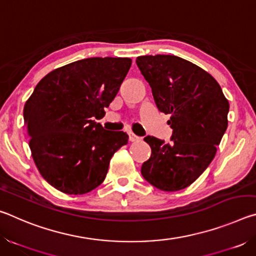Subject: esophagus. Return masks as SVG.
Returning <instances> with one entry per match:
<instances>
[{
  "mask_svg": "<svg viewBox=\"0 0 256 256\" xmlns=\"http://www.w3.org/2000/svg\"><path fill=\"white\" fill-rule=\"evenodd\" d=\"M128 138H130V141H132V142H134V141H138V140H140V138H138V136H136V134L131 133V132L128 133Z\"/></svg>",
  "mask_w": 256,
  "mask_h": 256,
  "instance_id": "esophagus-1",
  "label": "esophagus"
}]
</instances>
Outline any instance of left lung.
I'll return each mask as SVG.
<instances>
[{"label":"left lung","mask_w":256,"mask_h":256,"mask_svg":"<svg viewBox=\"0 0 256 256\" xmlns=\"http://www.w3.org/2000/svg\"><path fill=\"white\" fill-rule=\"evenodd\" d=\"M136 66L148 82L156 106L170 114V142L146 136L150 158L141 174L151 185L174 192L204 172L227 130L229 102L218 82L196 64L175 55H144Z\"/></svg>","instance_id":"1"}]
</instances>
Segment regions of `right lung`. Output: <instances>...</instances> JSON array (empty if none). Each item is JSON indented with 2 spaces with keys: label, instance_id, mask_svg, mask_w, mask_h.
I'll list each match as a JSON object with an SVG mask.
<instances>
[{
  "label": "right lung",
  "instance_id": "obj_1",
  "mask_svg": "<svg viewBox=\"0 0 256 256\" xmlns=\"http://www.w3.org/2000/svg\"><path fill=\"white\" fill-rule=\"evenodd\" d=\"M128 58H89L50 72L26 102L24 120L42 176L66 194L88 193L105 180L110 158L128 144L106 131L105 115L131 68Z\"/></svg>",
  "mask_w": 256,
  "mask_h": 256
}]
</instances>
